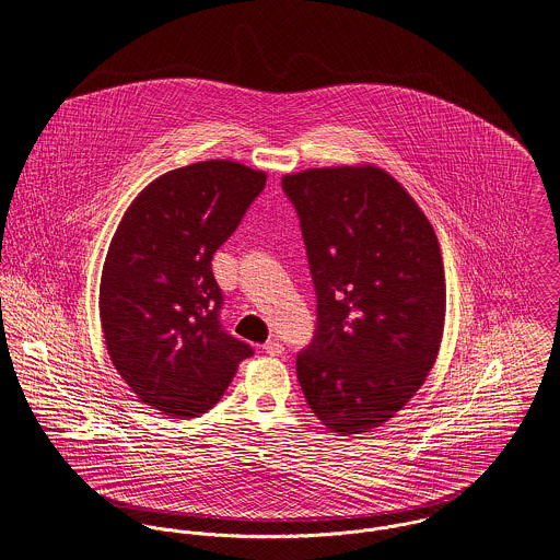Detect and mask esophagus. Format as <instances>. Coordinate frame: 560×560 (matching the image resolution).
I'll use <instances>...</instances> for the list:
<instances>
[{
    "mask_svg": "<svg viewBox=\"0 0 560 560\" xmlns=\"http://www.w3.org/2000/svg\"><path fill=\"white\" fill-rule=\"evenodd\" d=\"M262 349H265V353H269V355H282V353H284V345H282L278 338L267 340V342L262 345Z\"/></svg>",
    "mask_w": 560,
    "mask_h": 560,
    "instance_id": "esophagus-1",
    "label": "esophagus"
}]
</instances>
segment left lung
<instances>
[{
	"label": "left lung",
	"instance_id": "8db88e82",
	"mask_svg": "<svg viewBox=\"0 0 560 560\" xmlns=\"http://www.w3.org/2000/svg\"><path fill=\"white\" fill-rule=\"evenodd\" d=\"M317 293L298 380L340 435L382 427L424 384L444 334L446 282L427 215L386 170L311 167L282 178Z\"/></svg>",
	"mask_w": 560,
	"mask_h": 560
}]
</instances>
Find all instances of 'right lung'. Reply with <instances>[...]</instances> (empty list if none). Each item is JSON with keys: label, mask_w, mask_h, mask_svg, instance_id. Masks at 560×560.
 <instances>
[{"label": "right lung", "mask_w": 560, "mask_h": 560, "mask_svg": "<svg viewBox=\"0 0 560 560\" xmlns=\"http://www.w3.org/2000/svg\"><path fill=\"white\" fill-rule=\"evenodd\" d=\"M265 180L237 161L170 170L140 191L109 243L98 291L107 353L138 399L165 416L211 409L254 353L220 323L211 260Z\"/></svg>", "instance_id": "right-lung-1"}]
</instances>
